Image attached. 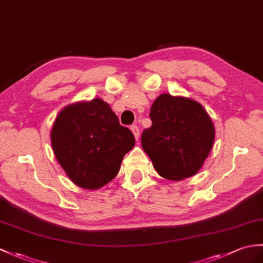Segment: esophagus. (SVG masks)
I'll return each mask as SVG.
<instances>
[{"instance_id":"obj_1","label":"esophagus","mask_w":263,"mask_h":263,"mask_svg":"<svg viewBox=\"0 0 263 263\" xmlns=\"http://www.w3.org/2000/svg\"><path fill=\"white\" fill-rule=\"evenodd\" d=\"M131 131L132 133L134 134V138H136L137 140L139 139V136H140V131H139V127L137 125H132L131 126Z\"/></svg>"}]
</instances>
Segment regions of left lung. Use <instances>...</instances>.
I'll list each match as a JSON object with an SVG mask.
<instances>
[{"instance_id":"left-lung-1","label":"left lung","mask_w":263,"mask_h":263,"mask_svg":"<svg viewBox=\"0 0 263 263\" xmlns=\"http://www.w3.org/2000/svg\"><path fill=\"white\" fill-rule=\"evenodd\" d=\"M152 125L141 137L144 152L157 173L169 180L196 175L209 157L215 127L197 101L161 94L150 108Z\"/></svg>"}]
</instances>
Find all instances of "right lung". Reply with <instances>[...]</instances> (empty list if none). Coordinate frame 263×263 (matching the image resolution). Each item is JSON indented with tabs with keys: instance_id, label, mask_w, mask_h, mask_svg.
<instances>
[{
	"instance_id": "1",
	"label": "right lung",
	"mask_w": 263,
	"mask_h": 263,
	"mask_svg": "<svg viewBox=\"0 0 263 263\" xmlns=\"http://www.w3.org/2000/svg\"><path fill=\"white\" fill-rule=\"evenodd\" d=\"M53 154L67 177L78 187L95 191L118 175L123 157L134 144L101 99L69 104L59 112L50 132Z\"/></svg>"
}]
</instances>
